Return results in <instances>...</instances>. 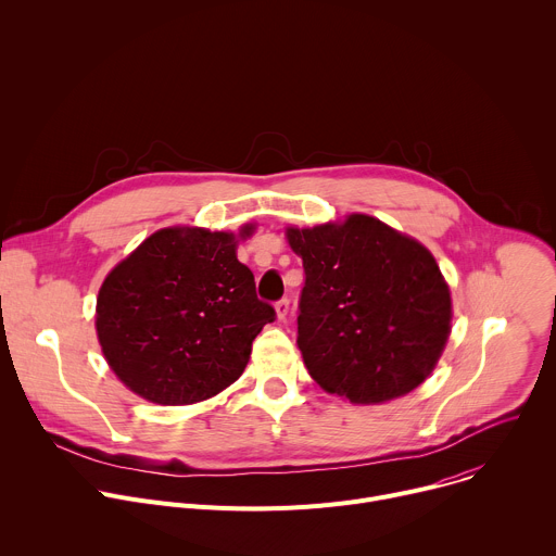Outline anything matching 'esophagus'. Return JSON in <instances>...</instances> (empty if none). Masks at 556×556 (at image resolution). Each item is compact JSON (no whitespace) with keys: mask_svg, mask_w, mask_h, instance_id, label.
<instances>
[{"mask_svg":"<svg viewBox=\"0 0 556 556\" xmlns=\"http://www.w3.org/2000/svg\"><path fill=\"white\" fill-rule=\"evenodd\" d=\"M288 309H290V301L288 299H281V301H277L275 303V312H277V319L279 321H283L286 316H288Z\"/></svg>","mask_w":556,"mask_h":556,"instance_id":"34e87169","label":"esophagus"}]
</instances>
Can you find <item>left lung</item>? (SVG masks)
<instances>
[{
  "label": "left lung",
  "instance_id": "1",
  "mask_svg": "<svg viewBox=\"0 0 556 556\" xmlns=\"http://www.w3.org/2000/svg\"><path fill=\"white\" fill-rule=\"evenodd\" d=\"M303 260L296 345L309 376L354 405L414 391L451 334V292L414 237L352 213L286 230Z\"/></svg>",
  "mask_w": 556,
  "mask_h": 556
}]
</instances>
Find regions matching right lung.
Segmentation results:
<instances>
[{"label": "right lung", "mask_w": 556, "mask_h": 556, "mask_svg": "<svg viewBox=\"0 0 556 556\" xmlns=\"http://www.w3.org/2000/svg\"><path fill=\"white\" fill-rule=\"evenodd\" d=\"M240 235L155 230L103 281L97 334L112 371L155 405H193L242 376L255 337L275 321L237 260Z\"/></svg>", "instance_id": "right-lung-1"}]
</instances>
